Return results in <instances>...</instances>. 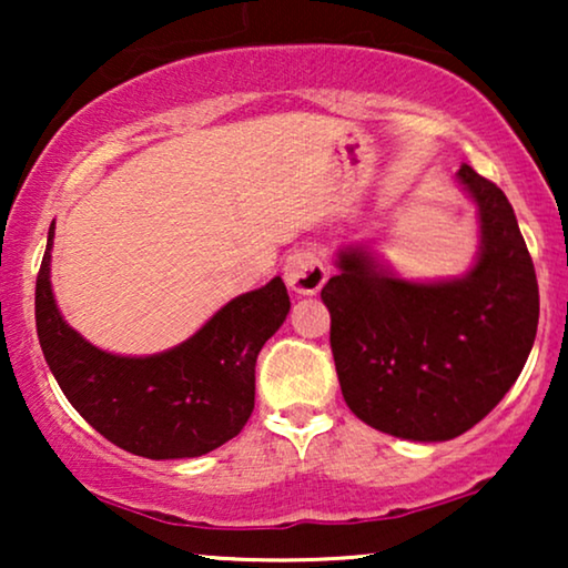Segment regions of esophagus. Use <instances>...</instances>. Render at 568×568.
Segmentation results:
<instances>
[{
  "instance_id": "esophagus-1",
  "label": "esophagus",
  "mask_w": 568,
  "mask_h": 568,
  "mask_svg": "<svg viewBox=\"0 0 568 568\" xmlns=\"http://www.w3.org/2000/svg\"><path fill=\"white\" fill-rule=\"evenodd\" d=\"M328 278V266L313 247H300L284 263V282L297 294H315Z\"/></svg>"
}]
</instances>
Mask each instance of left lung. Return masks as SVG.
I'll use <instances>...</instances> for the list:
<instances>
[{
    "mask_svg": "<svg viewBox=\"0 0 568 568\" xmlns=\"http://www.w3.org/2000/svg\"><path fill=\"white\" fill-rule=\"evenodd\" d=\"M480 255L468 276L414 284L341 253L321 297L346 406L400 439L445 442L476 426L523 372L538 331V278L499 185L463 165Z\"/></svg>",
    "mask_w": 568,
    "mask_h": 568,
    "instance_id": "8db88e82",
    "label": "left lung"
}]
</instances>
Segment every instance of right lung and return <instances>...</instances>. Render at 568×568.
Here are the masks:
<instances>
[{
  "instance_id": "1",
  "label": "right lung",
  "mask_w": 568,
  "mask_h": 568,
  "mask_svg": "<svg viewBox=\"0 0 568 568\" xmlns=\"http://www.w3.org/2000/svg\"><path fill=\"white\" fill-rule=\"evenodd\" d=\"M49 243L36 278V328L67 400L108 442L150 460L199 457L237 437L255 406V359L290 313L282 278L224 305L196 336L131 359L90 346L61 321Z\"/></svg>"
}]
</instances>
